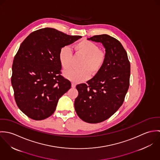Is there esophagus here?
I'll use <instances>...</instances> for the list:
<instances>
[{
  "label": "esophagus",
  "mask_w": 160,
  "mask_h": 160,
  "mask_svg": "<svg viewBox=\"0 0 160 160\" xmlns=\"http://www.w3.org/2000/svg\"><path fill=\"white\" fill-rule=\"evenodd\" d=\"M76 83H75V82H72V84H71V86H72V88H74L76 87Z\"/></svg>",
  "instance_id": "34e87169"
}]
</instances>
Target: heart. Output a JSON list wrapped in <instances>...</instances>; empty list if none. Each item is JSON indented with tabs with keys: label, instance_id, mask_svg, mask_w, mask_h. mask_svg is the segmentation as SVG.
Masks as SVG:
<instances>
[{
	"label": "heart",
	"instance_id": "heart-1",
	"mask_svg": "<svg viewBox=\"0 0 160 160\" xmlns=\"http://www.w3.org/2000/svg\"><path fill=\"white\" fill-rule=\"evenodd\" d=\"M76 55L84 57L80 63V69H68L64 71V75L69 79L75 82L87 80L90 74L95 76L103 68L106 62V53L99 49L95 43L88 41L81 40L74 45ZM58 58L63 69L69 68L72 60V52L69 46L62 47L59 51Z\"/></svg>",
	"mask_w": 160,
	"mask_h": 160
}]
</instances>
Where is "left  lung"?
Segmentation results:
<instances>
[{"instance_id": "obj_1", "label": "left lung", "mask_w": 160, "mask_h": 160, "mask_svg": "<svg viewBox=\"0 0 160 160\" xmlns=\"http://www.w3.org/2000/svg\"><path fill=\"white\" fill-rule=\"evenodd\" d=\"M88 40L102 43L106 62L87 84L76 86L78 96L74 108L82 120L95 124L110 118L122 105L129 87L131 65L126 51L116 39L102 34Z\"/></svg>"}]
</instances>
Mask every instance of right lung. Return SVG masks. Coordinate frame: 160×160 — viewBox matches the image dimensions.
I'll list each match as a JSON object with an SVG mask.
<instances>
[{"label":"right lung","mask_w":160,"mask_h":160,"mask_svg":"<svg viewBox=\"0 0 160 160\" xmlns=\"http://www.w3.org/2000/svg\"><path fill=\"white\" fill-rule=\"evenodd\" d=\"M81 38L46 28L31 32L21 44L11 82L16 103L28 117L42 120L54 113L59 98L71 87L61 75L59 51Z\"/></svg>","instance_id":"right-lung-1"}]
</instances>
